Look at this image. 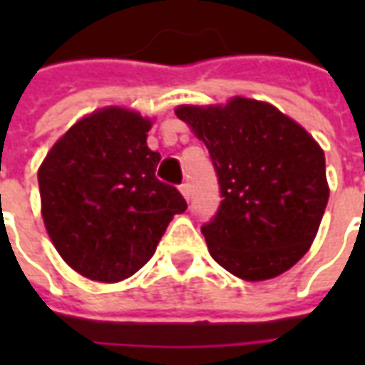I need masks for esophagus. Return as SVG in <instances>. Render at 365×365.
I'll use <instances>...</instances> for the list:
<instances>
[{"mask_svg":"<svg viewBox=\"0 0 365 365\" xmlns=\"http://www.w3.org/2000/svg\"><path fill=\"white\" fill-rule=\"evenodd\" d=\"M180 191H182L183 197H185V199H187V201H190V195H191L190 183H182V185H180Z\"/></svg>","mask_w":365,"mask_h":365,"instance_id":"esophagus-1","label":"esophagus"}]
</instances>
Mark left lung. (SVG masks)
Segmentation results:
<instances>
[{"mask_svg": "<svg viewBox=\"0 0 365 365\" xmlns=\"http://www.w3.org/2000/svg\"><path fill=\"white\" fill-rule=\"evenodd\" d=\"M175 115L205 143L221 203L201 227L213 260L248 282L283 274L309 250L329 203L324 152L274 105L235 97Z\"/></svg>", "mask_w": 365, "mask_h": 365, "instance_id": "1", "label": "left lung"}]
</instances>
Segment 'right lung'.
<instances>
[{
  "instance_id": "1",
  "label": "right lung",
  "mask_w": 365,
  "mask_h": 365,
  "mask_svg": "<svg viewBox=\"0 0 365 365\" xmlns=\"http://www.w3.org/2000/svg\"><path fill=\"white\" fill-rule=\"evenodd\" d=\"M150 120L109 107L78 120L38 170L44 227L64 260L86 277L120 282L156 252L187 203L156 178Z\"/></svg>"
}]
</instances>
